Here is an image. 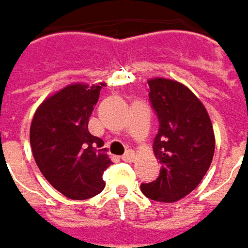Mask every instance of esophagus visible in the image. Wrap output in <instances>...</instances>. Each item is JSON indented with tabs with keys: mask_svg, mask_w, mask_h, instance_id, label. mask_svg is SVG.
Masks as SVG:
<instances>
[{
	"mask_svg": "<svg viewBox=\"0 0 248 248\" xmlns=\"http://www.w3.org/2000/svg\"><path fill=\"white\" fill-rule=\"evenodd\" d=\"M134 152H133L132 150H129L126 154H124V156H122V160H124V162H133L134 160Z\"/></svg>",
	"mask_w": 248,
	"mask_h": 248,
	"instance_id": "34e87169",
	"label": "esophagus"
}]
</instances>
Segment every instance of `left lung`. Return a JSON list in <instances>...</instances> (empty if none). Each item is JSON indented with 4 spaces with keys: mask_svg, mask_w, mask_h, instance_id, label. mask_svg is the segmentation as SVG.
Wrapping results in <instances>:
<instances>
[{
    "mask_svg": "<svg viewBox=\"0 0 248 248\" xmlns=\"http://www.w3.org/2000/svg\"><path fill=\"white\" fill-rule=\"evenodd\" d=\"M150 101L159 119L154 154L160 162L159 177L141 184L152 201L173 203L185 198L207 173L216 148L210 116L185 85L166 78L148 81Z\"/></svg>",
    "mask_w": 248,
    "mask_h": 248,
    "instance_id": "1",
    "label": "left lung"
}]
</instances>
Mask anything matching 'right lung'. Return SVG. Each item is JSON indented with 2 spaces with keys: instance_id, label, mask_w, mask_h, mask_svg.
Returning <instances> with one entry per match:
<instances>
[{
  "instance_id": "add662e5",
  "label": "right lung",
  "mask_w": 248,
  "mask_h": 248,
  "mask_svg": "<svg viewBox=\"0 0 248 248\" xmlns=\"http://www.w3.org/2000/svg\"><path fill=\"white\" fill-rule=\"evenodd\" d=\"M103 86L68 85L44 100L31 122L35 163L49 184L68 199H89L106 186L103 174L112 162L101 148L104 141L88 130Z\"/></svg>"
}]
</instances>
